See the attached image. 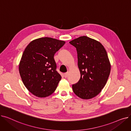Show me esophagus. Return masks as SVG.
I'll return each mask as SVG.
<instances>
[{"label": "esophagus", "mask_w": 131, "mask_h": 131, "mask_svg": "<svg viewBox=\"0 0 131 131\" xmlns=\"http://www.w3.org/2000/svg\"><path fill=\"white\" fill-rule=\"evenodd\" d=\"M64 76L65 78H67V76H68V73H67V72L65 73L64 74Z\"/></svg>", "instance_id": "obj_1"}]
</instances>
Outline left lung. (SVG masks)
I'll return each instance as SVG.
<instances>
[{"label": "left lung", "instance_id": "8db88e82", "mask_svg": "<svg viewBox=\"0 0 131 131\" xmlns=\"http://www.w3.org/2000/svg\"><path fill=\"white\" fill-rule=\"evenodd\" d=\"M70 43L76 48L81 78L72 85L74 93L83 99L97 95L105 86L111 72V64L104 47L98 41L82 36Z\"/></svg>", "mask_w": 131, "mask_h": 131}]
</instances>
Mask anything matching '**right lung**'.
Instances as JSON below:
<instances>
[{
  "label": "right lung",
  "instance_id": "right-lung-1",
  "mask_svg": "<svg viewBox=\"0 0 131 131\" xmlns=\"http://www.w3.org/2000/svg\"><path fill=\"white\" fill-rule=\"evenodd\" d=\"M65 43L64 41L45 37L33 40L26 47L19 72L24 85L33 95L46 97L56 89L61 77L56 71L53 56Z\"/></svg>",
  "mask_w": 131,
  "mask_h": 131
}]
</instances>
